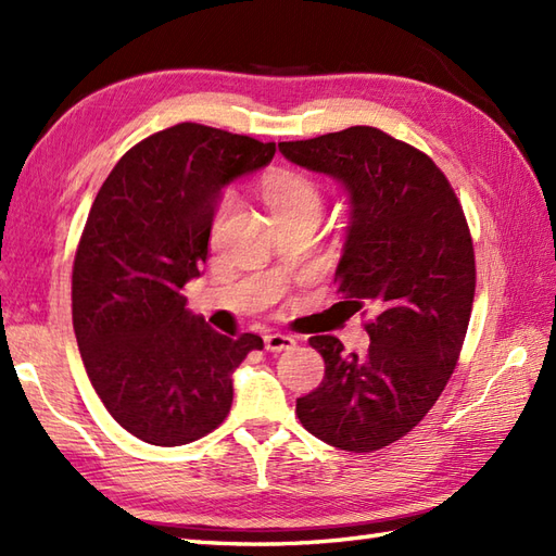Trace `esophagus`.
Instances as JSON below:
<instances>
[{
    "mask_svg": "<svg viewBox=\"0 0 556 556\" xmlns=\"http://www.w3.org/2000/svg\"><path fill=\"white\" fill-rule=\"evenodd\" d=\"M293 346H296V339L289 337V334L275 332V334H267V337H265V349H267L269 353H281V351H289V349H293Z\"/></svg>",
    "mask_w": 556,
    "mask_h": 556,
    "instance_id": "34e87169",
    "label": "esophagus"
}]
</instances>
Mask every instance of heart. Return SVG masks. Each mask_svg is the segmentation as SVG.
<instances>
[{
  "label": "heart",
  "instance_id": "obj_1",
  "mask_svg": "<svg viewBox=\"0 0 556 556\" xmlns=\"http://www.w3.org/2000/svg\"><path fill=\"white\" fill-rule=\"evenodd\" d=\"M263 198L271 215L287 217V215H317L323 210V191L308 176L293 174V172H277L269 174L263 181ZM231 200L224 198L215 215V229L229 215Z\"/></svg>",
  "mask_w": 556,
  "mask_h": 556
}]
</instances>
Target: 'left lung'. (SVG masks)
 Returning a JSON list of instances; mask_svg holds the SVG:
<instances>
[{"label": "left lung", "instance_id": "1", "mask_svg": "<svg viewBox=\"0 0 556 556\" xmlns=\"http://www.w3.org/2000/svg\"><path fill=\"white\" fill-rule=\"evenodd\" d=\"M299 167L344 186L349 227L334 277L365 325L368 351L311 337L325 380L296 399L303 428L353 454L377 452L425 418L452 377L476 293L473 241L440 167L372 126L279 143Z\"/></svg>", "mask_w": 556, "mask_h": 556}]
</instances>
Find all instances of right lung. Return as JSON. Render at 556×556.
I'll list each match as a JSON object with an SVG mask.
<instances>
[{
	"mask_svg": "<svg viewBox=\"0 0 556 556\" xmlns=\"http://www.w3.org/2000/svg\"><path fill=\"white\" fill-rule=\"evenodd\" d=\"M275 143L200 124L140 140L114 164L83 229L71 308L86 372L138 440L181 446L227 418L231 375L257 334L227 337L186 308L222 188L267 167Z\"/></svg>",
	"mask_w": 556,
	"mask_h": 556,
	"instance_id": "add662e5",
	"label": "right lung"
}]
</instances>
